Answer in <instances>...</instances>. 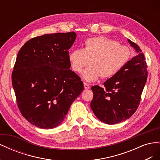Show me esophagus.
Segmentation results:
<instances>
[{
    "instance_id": "34e87169",
    "label": "esophagus",
    "mask_w": 160,
    "mask_h": 160,
    "mask_svg": "<svg viewBox=\"0 0 160 160\" xmlns=\"http://www.w3.org/2000/svg\"><path fill=\"white\" fill-rule=\"evenodd\" d=\"M83 85H84V88H85V89H89V88H90V86H89V84L86 83H83Z\"/></svg>"
}]
</instances>
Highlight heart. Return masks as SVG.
I'll return each mask as SVG.
<instances>
[{
  "label": "heart",
  "mask_w": 160,
  "mask_h": 160,
  "mask_svg": "<svg viewBox=\"0 0 160 160\" xmlns=\"http://www.w3.org/2000/svg\"><path fill=\"white\" fill-rule=\"evenodd\" d=\"M131 52L128 47L116 41L99 36L88 38L83 49H75L68 58L72 69L81 72L89 63L91 66L82 72V78L88 82L115 75L128 62Z\"/></svg>",
  "instance_id": "b5f03b06"
}]
</instances>
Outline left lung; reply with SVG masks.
<instances>
[{
	"label": "left lung",
	"instance_id": "obj_1",
	"mask_svg": "<svg viewBox=\"0 0 160 160\" xmlns=\"http://www.w3.org/2000/svg\"><path fill=\"white\" fill-rule=\"evenodd\" d=\"M137 52L115 75L104 82V88L92 86L93 98L91 108L101 122L113 125L129 119L137 110L148 71L139 47L128 39Z\"/></svg>",
	"mask_w": 160,
	"mask_h": 160
}]
</instances>
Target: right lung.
<instances>
[{
    "label": "right lung",
    "mask_w": 160,
    "mask_h": 160,
    "mask_svg": "<svg viewBox=\"0 0 160 160\" xmlns=\"http://www.w3.org/2000/svg\"><path fill=\"white\" fill-rule=\"evenodd\" d=\"M74 32L45 34L18 51L12 73L18 107L28 122L41 129L59 125L84 87L70 70L69 49Z\"/></svg>",
    "instance_id": "right-lung-1"
}]
</instances>
